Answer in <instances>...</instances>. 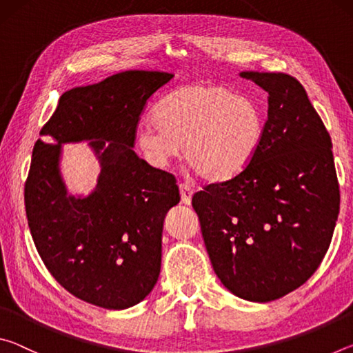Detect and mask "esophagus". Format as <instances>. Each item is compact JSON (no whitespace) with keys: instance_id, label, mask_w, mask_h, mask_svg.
Instances as JSON below:
<instances>
[{"instance_id":"34e87169","label":"esophagus","mask_w":353,"mask_h":353,"mask_svg":"<svg viewBox=\"0 0 353 353\" xmlns=\"http://www.w3.org/2000/svg\"><path fill=\"white\" fill-rule=\"evenodd\" d=\"M179 188H181V198L185 205L191 204V196H193V188L191 185H188L187 182H181L179 183Z\"/></svg>"}]
</instances>
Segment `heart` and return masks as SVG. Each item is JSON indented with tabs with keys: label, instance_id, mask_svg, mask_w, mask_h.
Returning a JSON list of instances; mask_svg holds the SVG:
<instances>
[{
	"label": "heart",
	"instance_id": "heart-1",
	"mask_svg": "<svg viewBox=\"0 0 353 353\" xmlns=\"http://www.w3.org/2000/svg\"><path fill=\"white\" fill-rule=\"evenodd\" d=\"M154 121L135 130V146L154 168L183 155L207 181H227L248 168L265 132V110L254 98L216 83L196 82L165 94Z\"/></svg>",
	"mask_w": 353,
	"mask_h": 353
}]
</instances>
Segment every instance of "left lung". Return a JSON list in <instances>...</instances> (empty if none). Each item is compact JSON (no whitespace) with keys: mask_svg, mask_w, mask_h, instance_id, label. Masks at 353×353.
<instances>
[{"mask_svg":"<svg viewBox=\"0 0 353 353\" xmlns=\"http://www.w3.org/2000/svg\"><path fill=\"white\" fill-rule=\"evenodd\" d=\"M268 92L259 152L240 174L194 193L218 279L235 296L271 302L318 270L339 213L332 140L305 88L285 73L243 71Z\"/></svg>","mask_w":353,"mask_h":353,"instance_id":"obj_1","label":"left lung"}]
</instances>
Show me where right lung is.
Instances as JSON below:
<instances>
[{"label":"right lung","mask_w":353,"mask_h":353,"mask_svg":"<svg viewBox=\"0 0 353 353\" xmlns=\"http://www.w3.org/2000/svg\"><path fill=\"white\" fill-rule=\"evenodd\" d=\"M174 74L130 70L65 92L40 130L25 183L28 224L48 271L83 302L124 310L157 283L165 214L181 201L176 177L132 149L146 101ZM90 141L101 172L92 193L68 195L62 142Z\"/></svg>","instance_id":"1"}]
</instances>
